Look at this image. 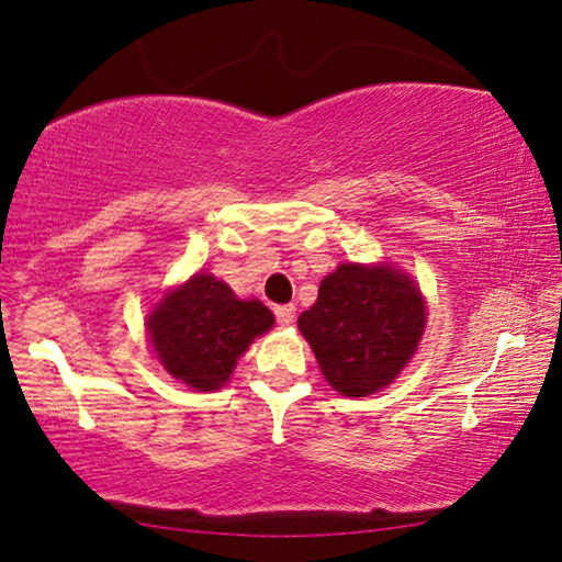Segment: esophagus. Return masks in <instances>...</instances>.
<instances>
[{
    "label": "esophagus",
    "instance_id": "1",
    "mask_svg": "<svg viewBox=\"0 0 562 562\" xmlns=\"http://www.w3.org/2000/svg\"><path fill=\"white\" fill-rule=\"evenodd\" d=\"M274 317H278L282 327H290L294 317H297V307L294 304H280V307H274Z\"/></svg>",
    "mask_w": 562,
    "mask_h": 562
}]
</instances>
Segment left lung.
Listing matches in <instances>:
<instances>
[{
  "instance_id": "8db88e82",
  "label": "left lung",
  "mask_w": 562,
  "mask_h": 562,
  "mask_svg": "<svg viewBox=\"0 0 562 562\" xmlns=\"http://www.w3.org/2000/svg\"><path fill=\"white\" fill-rule=\"evenodd\" d=\"M297 327L329 386L369 396L408 364L426 327L418 284L392 265L341 262L319 284L317 302Z\"/></svg>"
}]
</instances>
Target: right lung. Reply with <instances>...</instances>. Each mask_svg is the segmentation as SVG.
Wrapping results in <instances>:
<instances>
[{
    "label": "right lung",
    "mask_w": 562,
    "mask_h": 562,
    "mask_svg": "<svg viewBox=\"0 0 562 562\" xmlns=\"http://www.w3.org/2000/svg\"><path fill=\"white\" fill-rule=\"evenodd\" d=\"M272 325V312L260 300H237L223 280L198 272L156 304L146 329L170 376L195 392H215L252 339Z\"/></svg>",
    "instance_id": "obj_1"
}]
</instances>
